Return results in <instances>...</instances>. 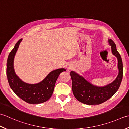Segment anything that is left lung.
Segmentation results:
<instances>
[{
	"label": "left lung",
	"instance_id": "1",
	"mask_svg": "<svg viewBox=\"0 0 129 129\" xmlns=\"http://www.w3.org/2000/svg\"><path fill=\"white\" fill-rule=\"evenodd\" d=\"M111 52L117 59L119 73L112 82L105 86H97L87 81L83 76L75 71H71L73 93L80 102L88 105H99L107 101L114 95L120 86L123 76V64L121 57L117 52L116 44L111 39H108Z\"/></svg>",
	"mask_w": 129,
	"mask_h": 129
}]
</instances>
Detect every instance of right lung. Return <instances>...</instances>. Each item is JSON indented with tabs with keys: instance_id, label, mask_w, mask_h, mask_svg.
Segmentation results:
<instances>
[{
	"instance_id": "right-lung-1",
	"label": "right lung",
	"mask_w": 129,
	"mask_h": 129,
	"mask_svg": "<svg viewBox=\"0 0 129 129\" xmlns=\"http://www.w3.org/2000/svg\"><path fill=\"white\" fill-rule=\"evenodd\" d=\"M22 38L15 44L10 52L7 63V76L9 86L13 92L23 100L29 104L43 103L53 94L55 83L60 73L66 71L63 68L52 71L40 82L29 84L18 77L14 68V59Z\"/></svg>"
}]
</instances>
